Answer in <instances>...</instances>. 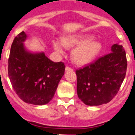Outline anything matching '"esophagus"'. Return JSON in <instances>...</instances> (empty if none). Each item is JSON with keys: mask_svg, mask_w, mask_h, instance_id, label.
<instances>
[{"mask_svg": "<svg viewBox=\"0 0 135 135\" xmlns=\"http://www.w3.org/2000/svg\"><path fill=\"white\" fill-rule=\"evenodd\" d=\"M71 70H73V69L70 68L68 66H66L65 67V71H71Z\"/></svg>", "mask_w": 135, "mask_h": 135, "instance_id": "esophagus-1", "label": "esophagus"}]
</instances>
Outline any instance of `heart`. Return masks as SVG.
Returning <instances> with one entry per match:
<instances>
[{"label":"heart","mask_w":135,"mask_h":135,"mask_svg":"<svg viewBox=\"0 0 135 135\" xmlns=\"http://www.w3.org/2000/svg\"><path fill=\"white\" fill-rule=\"evenodd\" d=\"M91 35L70 36L63 37L61 42L53 40V47L59 53H64V46L67 48H76L71 52V59L74 63L78 65L90 64L99 55L102 50V44L95 40Z\"/></svg>","instance_id":"b5f03b06"}]
</instances>
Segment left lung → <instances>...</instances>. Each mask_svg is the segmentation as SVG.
<instances>
[{
  "instance_id": "left-lung-1",
  "label": "left lung",
  "mask_w": 135,
  "mask_h": 135,
  "mask_svg": "<svg viewBox=\"0 0 135 135\" xmlns=\"http://www.w3.org/2000/svg\"><path fill=\"white\" fill-rule=\"evenodd\" d=\"M112 53L76 70L77 94L86 105L109 103L118 93L126 76L127 60L122 45L114 44Z\"/></svg>"
}]
</instances>
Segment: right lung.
I'll return each mask as SVG.
<instances>
[{
	"instance_id": "right-lung-1",
	"label": "right lung",
	"mask_w": 135,
	"mask_h": 135,
	"mask_svg": "<svg viewBox=\"0 0 135 135\" xmlns=\"http://www.w3.org/2000/svg\"><path fill=\"white\" fill-rule=\"evenodd\" d=\"M26 38L23 31L12 43L8 61L9 78L22 101L42 105L53 98L65 66L63 62L50 60L44 52L27 51L23 44Z\"/></svg>"
}]
</instances>
